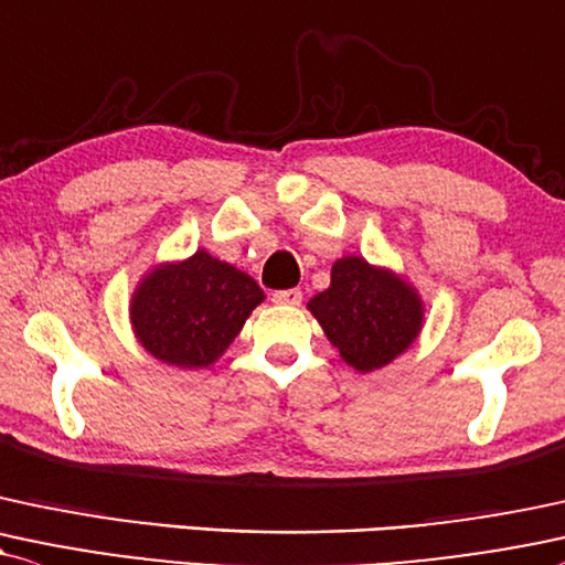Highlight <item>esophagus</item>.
Listing matches in <instances>:
<instances>
[{"mask_svg":"<svg viewBox=\"0 0 565 565\" xmlns=\"http://www.w3.org/2000/svg\"><path fill=\"white\" fill-rule=\"evenodd\" d=\"M274 302L276 305H287V308H297L302 302V291L300 289H281L274 291Z\"/></svg>","mask_w":565,"mask_h":565,"instance_id":"esophagus-1","label":"esophagus"}]
</instances>
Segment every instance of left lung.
<instances>
[{
  "mask_svg": "<svg viewBox=\"0 0 565 565\" xmlns=\"http://www.w3.org/2000/svg\"><path fill=\"white\" fill-rule=\"evenodd\" d=\"M339 358L360 373L390 365L416 342L426 305L405 276L363 255H344L331 265L329 289L308 302Z\"/></svg>",
  "mask_w": 565,
  "mask_h": 565,
  "instance_id": "left-lung-1",
  "label": "left lung"
}]
</instances>
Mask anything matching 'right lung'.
<instances>
[{
    "mask_svg": "<svg viewBox=\"0 0 565 565\" xmlns=\"http://www.w3.org/2000/svg\"><path fill=\"white\" fill-rule=\"evenodd\" d=\"M265 300L255 278L205 249L186 260L154 263L128 302L134 337L173 369L213 365Z\"/></svg>",
    "mask_w": 565,
    "mask_h": 565,
    "instance_id": "add662e5",
    "label": "right lung"
}]
</instances>
